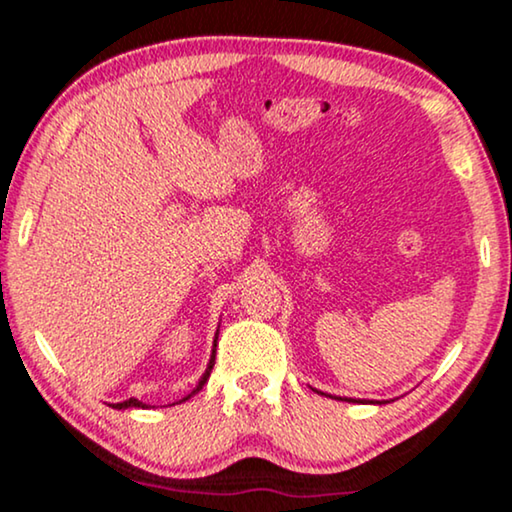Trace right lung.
Segmentation results:
<instances>
[{
	"mask_svg": "<svg viewBox=\"0 0 512 512\" xmlns=\"http://www.w3.org/2000/svg\"><path fill=\"white\" fill-rule=\"evenodd\" d=\"M214 362H216V350L214 353H211V360H209V367H207V371H204V376L199 378V383H197V388H192V393L190 395H185L181 402H185L188 400V397H192L195 393H199V390H202V386L204 383L209 381V374H211V369H214ZM112 407L115 409H129V407H143L145 409V404L143 402H138V400H134V397H131V400H126V402H117V404H112Z\"/></svg>",
	"mask_w": 512,
	"mask_h": 512,
	"instance_id": "obj_1",
	"label": "right lung"
}]
</instances>
